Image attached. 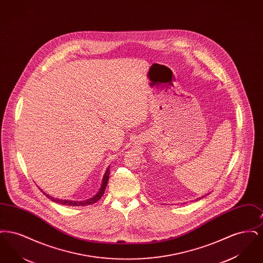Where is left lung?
<instances>
[{
	"label": "left lung",
	"instance_id": "8db88e82",
	"mask_svg": "<svg viewBox=\"0 0 263 263\" xmlns=\"http://www.w3.org/2000/svg\"><path fill=\"white\" fill-rule=\"evenodd\" d=\"M208 194H210V193H208ZM208 194H207V195H208ZM205 196H206V195H205ZM205 196L203 195V196H201V197H199V198H196V200L195 201L199 200V199H201V198H204ZM185 203H186V202H184V204H185Z\"/></svg>",
	"mask_w": 263,
	"mask_h": 263
}]
</instances>
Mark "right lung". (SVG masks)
<instances>
[{
    "label": "right lung",
    "mask_w": 263,
    "mask_h": 263,
    "mask_svg": "<svg viewBox=\"0 0 263 263\" xmlns=\"http://www.w3.org/2000/svg\"><path fill=\"white\" fill-rule=\"evenodd\" d=\"M109 167H110V166L107 167L105 174H104L103 177H102V182H101V185H100L99 192H98L95 196H92V197H90V198H88V199H86V200L75 201L69 200V199H59V198L52 197L49 194H46L45 192L42 191V189H40V190L46 195L47 198H49V199L53 201V202L59 203V204H61V205H67V206H86V205H90V204H93V203H96L97 201L100 200V198H101V196L103 195L104 190H105V187H106L107 182H108V178H109V174H110Z\"/></svg>",
    "instance_id": "right-lung-1"
}]
</instances>
